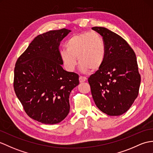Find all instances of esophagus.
<instances>
[{
	"instance_id": "esophagus-1",
	"label": "esophagus",
	"mask_w": 153,
	"mask_h": 153,
	"mask_svg": "<svg viewBox=\"0 0 153 153\" xmlns=\"http://www.w3.org/2000/svg\"><path fill=\"white\" fill-rule=\"evenodd\" d=\"M87 80V78L85 77H83V76H79V81L80 83H82V82H84V81H85Z\"/></svg>"
}]
</instances>
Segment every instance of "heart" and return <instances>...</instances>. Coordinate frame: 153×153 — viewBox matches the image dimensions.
Here are the masks:
<instances>
[{
  "label": "heart",
  "mask_w": 153,
  "mask_h": 153,
  "mask_svg": "<svg viewBox=\"0 0 153 153\" xmlns=\"http://www.w3.org/2000/svg\"><path fill=\"white\" fill-rule=\"evenodd\" d=\"M66 49L60 51V58L65 68L73 71L77 66V59L83 72L97 70L104 63L105 45L104 39L95 31L74 34L66 44Z\"/></svg>",
  "instance_id": "1"
}]
</instances>
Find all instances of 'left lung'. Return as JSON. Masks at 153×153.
<instances>
[{
  "label": "left lung",
  "mask_w": 153,
  "mask_h": 153,
  "mask_svg": "<svg viewBox=\"0 0 153 153\" xmlns=\"http://www.w3.org/2000/svg\"><path fill=\"white\" fill-rule=\"evenodd\" d=\"M92 29L101 35L105 45L104 63L88 79L92 97L103 113L120 115L130 109L139 93L141 76L136 56L119 35L104 27Z\"/></svg>",
  "instance_id": "8db88e82"
}]
</instances>
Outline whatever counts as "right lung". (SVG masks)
Wrapping results in <instances>:
<instances>
[{
  "label": "right lung",
  "instance_id": "obj_1",
  "mask_svg": "<svg viewBox=\"0 0 153 153\" xmlns=\"http://www.w3.org/2000/svg\"><path fill=\"white\" fill-rule=\"evenodd\" d=\"M70 32L62 28L35 38L14 68L13 88L25 111L43 124L59 123L70 111L69 96L79 76L63 69L60 42Z\"/></svg>",
  "mask_w": 153,
  "mask_h": 153
}]
</instances>
